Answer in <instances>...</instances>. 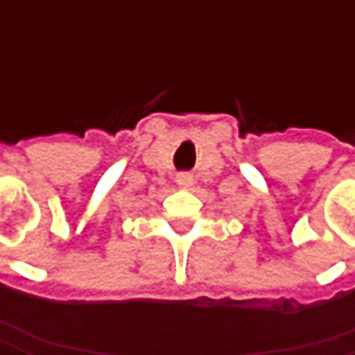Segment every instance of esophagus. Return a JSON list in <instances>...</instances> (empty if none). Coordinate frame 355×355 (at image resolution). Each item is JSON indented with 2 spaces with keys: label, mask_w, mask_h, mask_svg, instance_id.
<instances>
[{
  "label": "esophagus",
  "mask_w": 355,
  "mask_h": 355,
  "mask_svg": "<svg viewBox=\"0 0 355 355\" xmlns=\"http://www.w3.org/2000/svg\"><path fill=\"white\" fill-rule=\"evenodd\" d=\"M175 182H178L180 187H184V189H187V187H191V185L196 184V182H193V175H191L189 171H182V173H178Z\"/></svg>",
  "instance_id": "34e87169"
}]
</instances>
